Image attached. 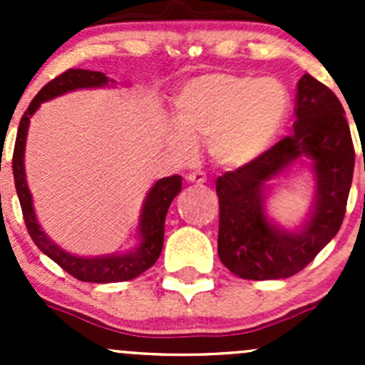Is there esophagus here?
Returning a JSON list of instances; mask_svg holds the SVG:
<instances>
[{"mask_svg": "<svg viewBox=\"0 0 365 365\" xmlns=\"http://www.w3.org/2000/svg\"><path fill=\"white\" fill-rule=\"evenodd\" d=\"M185 178L189 180L190 183H205L206 182V175L203 171H190Z\"/></svg>", "mask_w": 365, "mask_h": 365, "instance_id": "obj_1", "label": "esophagus"}]
</instances>
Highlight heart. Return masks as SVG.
Wrapping results in <instances>:
<instances>
[{
    "label": "heart",
    "mask_w": 365,
    "mask_h": 365,
    "mask_svg": "<svg viewBox=\"0 0 365 365\" xmlns=\"http://www.w3.org/2000/svg\"><path fill=\"white\" fill-rule=\"evenodd\" d=\"M175 113L180 128H173L169 138L183 157L194 155V141H208L213 160L238 168L277 138L289 113V95L272 77L213 72L182 88Z\"/></svg>",
    "instance_id": "b5f03b06"
}]
</instances>
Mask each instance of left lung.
Segmentation results:
<instances>
[{"label": "left lung", "instance_id": "8db88e82", "mask_svg": "<svg viewBox=\"0 0 365 365\" xmlns=\"http://www.w3.org/2000/svg\"><path fill=\"white\" fill-rule=\"evenodd\" d=\"M293 132L259 157L217 178L219 240L224 267L242 279L268 281L304 270L339 231L355 168L349 125L339 98L305 73L297 84ZM315 162L319 197L300 234H284L262 213L264 185L298 156Z\"/></svg>", "mask_w": 365, "mask_h": 365}]
</instances>
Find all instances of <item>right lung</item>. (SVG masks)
<instances>
[{
  "mask_svg": "<svg viewBox=\"0 0 365 365\" xmlns=\"http://www.w3.org/2000/svg\"><path fill=\"white\" fill-rule=\"evenodd\" d=\"M109 79L106 73L95 72V70L84 68H68L53 81L46 84L42 90L36 93L29 108L26 109L19 121L17 128L16 146H14L12 169L14 182H16L17 196H19L21 210H23L26 230L29 237L35 242L36 247L43 254L51 257L54 263L60 264L65 272H68L72 277L83 282H123L135 279L143 272L153 267L159 259L164 245V220L168 213L169 205L175 200L176 194L182 190V176L173 175L168 178H162L150 190L143 206L141 215V237L143 242L134 252L123 254V256H104V257H77L72 254L61 251L54 242H51L40 230L38 222L35 219V212L31 206V194L24 178V145L26 134H28V125L31 114L38 109L42 102L63 95L67 91L77 90V88H95L108 84Z\"/></svg>",
  "mask_w": 365,
  "mask_h": 365,
  "instance_id": "1",
  "label": "right lung"
}]
</instances>
